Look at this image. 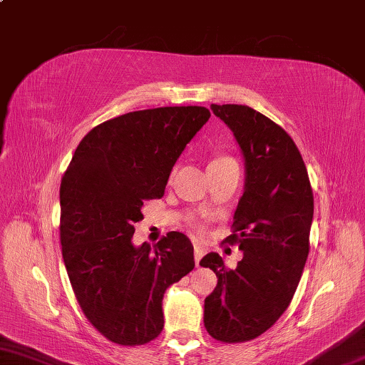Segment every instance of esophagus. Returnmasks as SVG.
<instances>
[{"label":"esophagus","instance_id":"1","mask_svg":"<svg viewBox=\"0 0 365 365\" xmlns=\"http://www.w3.org/2000/svg\"><path fill=\"white\" fill-rule=\"evenodd\" d=\"M203 255H205V248H203V247H202V245H199V244H195V245H194V258H195V266H199V263H200V259H202Z\"/></svg>","mask_w":365,"mask_h":365}]
</instances>
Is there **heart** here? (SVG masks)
Wrapping results in <instances>:
<instances>
[{"instance_id": "obj_1", "label": "heart", "mask_w": 365, "mask_h": 365, "mask_svg": "<svg viewBox=\"0 0 365 365\" xmlns=\"http://www.w3.org/2000/svg\"><path fill=\"white\" fill-rule=\"evenodd\" d=\"M222 162H235L234 158H231V157H225V155H221V157H216V158H213L212 162L210 163H222ZM190 227L194 229V231L197 232V234H200L202 231H203V226L200 225V222H190Z\"/></svg>"}]
</instances>
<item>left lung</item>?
I'll list each match as a JSON object with an SVG mask.
<instances>
[{
    "label": "left lung",
    "mask_w": 365,
    "mask_h": 365,
    "mask_svg": "<svg viewBox=\"0 0 365 365\" xmlns=\"http://www.w3.org/2000/svg\"><path fill=\"white\" fill-rule=\"evenodd\" d=\"M245 157V192L232 234L244 258L229 269L218 253L200 266L218 277L205 298V329L215 340L244 343L269 330L289 308L309 253L314 197L297 144L282 126L248 106L212 104Z\"/></svg>",
    "instance_id": "obj_1"
}]
</instances>
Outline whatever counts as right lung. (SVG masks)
<instances>
[{
	"mask_svg": "<svg viewBox=\"0 0 365 365\" xmlns=\"http://www.w3.org/2000/svg\"><path fill=\"white\" fill-rule=\"evenodd\" d=\"M210 110H136L94 126L61 182L63 264L83 314L108 341L139 346L163 330V293L194 269V247L171 231L131 244L144 202L163 197L173 165Z\"/></svg>",
	"mask_w": 365,
	"mask_h": 365,
	"instance_id": "obj_1",
	"label": "right lung"
}]
</instances>
